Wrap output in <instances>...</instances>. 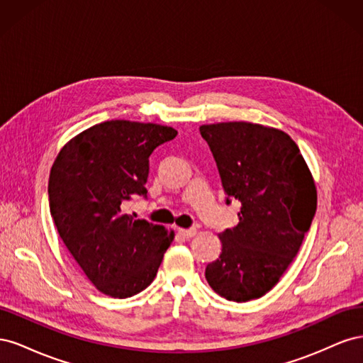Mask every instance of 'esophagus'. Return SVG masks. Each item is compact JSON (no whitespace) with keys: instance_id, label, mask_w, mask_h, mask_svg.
<instances>
[{"instance_id":"34e87169","label":"esophagus","mask_w":363,"mask_h":363,"mask_svg":"<svg viewBox=\"0 0 363 363\" xmlns=\"http://www.w3.org/2000/svg\"><path fill=\"white\" fill-rule=\"evenodd\" d=\"M179 233H180L183 238L189 239V238H192V236L196 235V228H195V227H192V228H179Z\"/></svg>"}]
</instances>
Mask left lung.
I'll return each mask as SVG.
<instances>
[{
	"mask_svg": "<svg viewBox=\"0 0 363 363\" xmlns=\"http://www.w3.org/2000/svg\"><path fill=\"white\" fill-rule=\"evenodd\" d=\"M225 203L242 207L239 223L219 235L221 255L206 280L224 298L245 303L276 286L298 252L316 211V189L295 142L277 128L251 123L201 125Z\"/></svg>",
	"mask_w": 363,
	"mask_h": 363,
	"instance_id": "obj_1",
	"label": "left lung"
}]
</instances>
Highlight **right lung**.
I'll list each match as a JSON object with an SVG mask.
<instances>
[{
  "mask_svg": "<svg viewBox=\"0 0 363 363\" xmlns=\"http://www.w3.org/2000/svg\"><path fill=\"white\" fill-rule=\"evenodd\" d=\"M177 131L157 124L106 121L63 147L50 172V212L86 277L113 298H128L155 280L174 239L162 225L125 213L147 200L150 156Z\"/></svg>",
  "mask_w": 363,
  "mask_h": 363,
  "instance_id": "right-lung-1",
  "label": "right lung"
}]
</instances>
